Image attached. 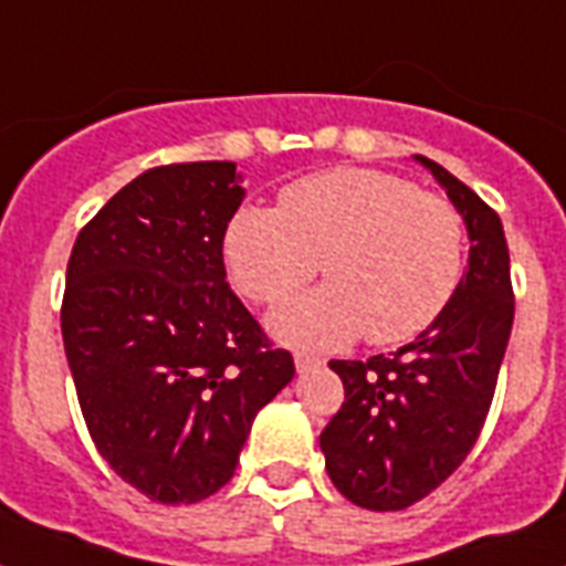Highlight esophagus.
Instances as JSON below:
<instances>
[{"label": "esophagus", "instance_id": "obj_1", "mask_svg": "<svg viewBox=\"0 0 566 566\" xmlns=\"http://www.w3.org/2000/svg\"><path fill=\"white\" fill-rule=\"evenodd\" d=\"M296 370L300 373H308V370H317L319 364H323V358H317V355H308V353H296Z\"/></svg>", "mask_w": 566, "mask_h": 566}]
</instances>
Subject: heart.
I'll list each match as a JSON object with an SVG mask.
<instances>
[{
  "instance_id": "1",
  "label": "heart",
  "mask_w": 566,
  "mask_h": 566,
  "mask_svg": "<svg viewBox=\"0 0 566 566\" xmlns=\"http://www.w3.org/2000/svg\"><path fill=\"white\" fill-rule=\"evenodd\" d=\"M222 255L234 287L282 305L319 273L326 287L270 319L282 340L332 349L364 335L396 346L422 335L464 279L467 226L455 205L381 170L319 172L293 181L279 211L231 217Z\"/></svg>"
}]
</instances>
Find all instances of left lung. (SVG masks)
<instances>
[{
    "mask_svg": "<svg viewBox=\"0 0 566 566\" xmlns=\"http://www.w3.org/2000/svg\"><path fill=\"white\" fill-rule=\"evenodd\" d=\"M470 231V266L447 311L399 353L332 361L344 405L319 434L328 479L370 511H402L455 473L491 411L514 323L511 261L500 213L440 164Z\"/></svg>",
    "mask_w": 566,
    "mask_h": 566,
    "instance_id": "left-lung-1",
    "label": "left lung"
}]
</instances>
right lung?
Returning <instances> with one entry per match:
<instances>
[{
	"instance_id": "add662e5",
	"label": "right lung",
	"mask_w": 566,
	"mask_h": 566,
	"mask_svg": "<svg viewBox=\"0 0 566 566\" xmlns=\"http://www.w3.org/2000/svg\"><path fill=\"white\" fill-rule=\"evenodd\" d=\"M238 179L231 161L153 167L102 205L66 264L61 335L87 431L161 505L220 491L296 373L226 282Z\"/></svg>"
}]
</instances>
